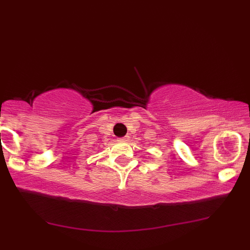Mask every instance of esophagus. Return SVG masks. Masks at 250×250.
Returning a JSON list of instances; mask_svg holds the SVG:
<instances>
[{
  "label": "esophagus",
  "mask_w": 250,
  "mask_h": 250,
  "mask_svg": "<svg viewBox=\"0 0 250 250\" xmlns=\"http://www.w3.org/2000/svg\"><path fill=\"white\" fill-rule=\"evenodd\" d=\"M128 141V136H125V138L119 139V142H127Z\"/></svg>",
  "instance_id": "obj_1"
}]
</instances>
